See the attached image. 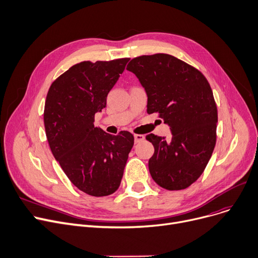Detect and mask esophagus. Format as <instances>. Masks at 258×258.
Listing matches in <instances>:
<instances>
[{
    "label": "esophagus",
    "instance_id": "1",
    "mask_svg": "<svg viewBox=\"0 0 258 258\" xmlns=\"http://www.w3.org/2000/svg\"><path fill=\"white\" fill-rule=\"evenodd\" d=\"M145 137L143 136V134H134V142H136V144L144 141Z\"/></svg>",
    "mask_w": 258,
    "mask_h": 258
}]
</instances>
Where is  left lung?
Listing matches in <instances>:
<instances>
[{
  "label": "left lung",
  "mask_w": 258,
  "mask_h": 258,
  "mask_svg": "<svg viewBox=\"0 0 258 258\" xmlns=\"http://www.w3.org/2000/svg\"><path fill=\"white\" fill-rule=\"evenodd\" d=\"M127 70L147 92V112L158 113L172 133L170 141L146 137L154 146L152 178L170 191L188 188L203 174L216 143L217 107L209 82L200 70L166 53L134 57Z\"/></svg>",
  "instance_id": "left-lung-1"
}]
</instances>
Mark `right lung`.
Wrapping results in <instances>:
<instances>
[{
  "label": "right lung",
  "mask_w": 258,
  "mask_h": 258,
  "mask_svg": "<svg viewBox=\"0 0 258 258\" xmlns=\"http://www.w3.org/2000/svg\"><path fill=\"white\" fill-rule=\"evenodd\" d=\"M129 58L85 60L60 75L48 90L44 125L54 158L70 181L91 196L114 193L124 174L134 138L94 126V115L106 107L107 95Z\"/></svg>",
  "instance_id": "1"
}]
</instances>
